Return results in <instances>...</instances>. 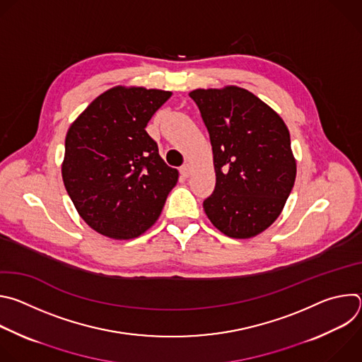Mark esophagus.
Returning <instances> with one entry per match:
<instances>
[{"label": "esophagus", "instance_id": "34e87169", "mask_svg": "<svg viewBox=\"0 0 362 362\" xmlns=\"http://www.w3.org/2000/svg\"><path fill=\"white\" fill-rule=\"evenodd\" d=\"M190 173H192V168H190V165H183V166L180 168V175H182L183 177H189V176H190Z\"/></svg>", "mask_w": 362, "mask_h": 362}]
</instances>
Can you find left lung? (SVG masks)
Masks as SVG:
<instances>
[{"instance_id": "1", "label": "left lung", "mask_w": 362, "mask_h": 362, "mask_svg": "<svg viewBox=\"0 0 362 362\" xmlns=\"http://www.w3.org/2000/svg\"><path fill=\"white\" fill-rule=\"evenodd\" d=\"M189 95L209 132L216 172L215 190L203 209L226 236H256L281 215L295 183L289 130L245 88H197Z\"/></svg>"}]
</instances>
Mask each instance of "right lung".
Returning <instances> with one entry per match:
<instances>
[{"instance_id": "add662e5", "label": "right lung", "mask_w": 362, "mask_h": 362, "mask_svg": "<svg viewBox=\"0 0 362 362\" xmlns=\"http://www.w3.org/2000/svg\"><path fill=\"white\" fill-rule=\"evenodd\" d=\"M170 95L119 86L94 98L70 126L63 182L78 215L95 232L132 239L160 216L179 172L160 158L146 126Z\"/></svg>"}]
</instances>
